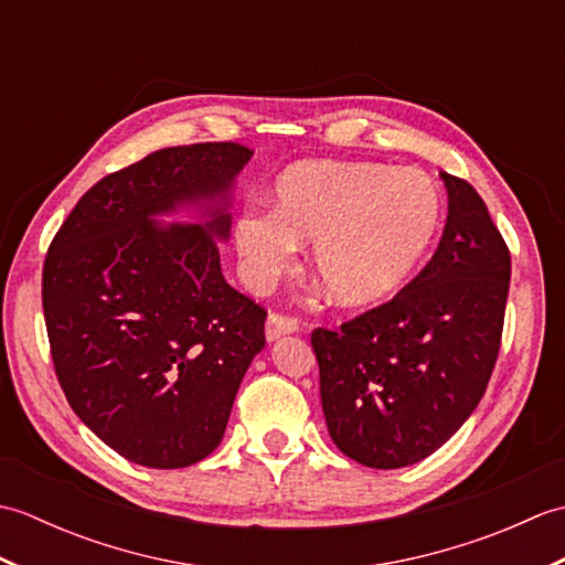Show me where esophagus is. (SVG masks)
Listing matches in <instances>:
<instances>
[{"instance_id":"1","label":"esophagus","mask_w":565,"mask_h":565,"mask_svg":"<svg viewBox=\"0 0 565 565\" xmlns=\"http://www.w3.org/2000/svg\"><path fill=\"white\" fill-rule=\"evenodd\" d=\"M294 332H298L296 318L281 316V313H269L267 330H264V334H267V342H276L279 338H284V334H294Z\"/></svg>"}]
</instances>
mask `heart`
<instances>
[{
    "label": "heart",
    "instance_id": "heart-1",
    "mask_svg": "<svg viewBox=\"0 0 565 565\" xmlns=\"http://www.w3.org/2000/svg\"><path fill=\"white\" fill-rule=\"evenodd\" d=\"M441 194L431 179L376 162L301 160L279 174L269 209L235 221V247L252 286L269 284L310 245V271L332 303L386 301L411 281L441 225Z\"/></svg>",
    "mask_w": 565,
    "mask_h": 565
}]
</instances>
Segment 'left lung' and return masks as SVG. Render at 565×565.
<instances>
[{
	"mask_svg": "<svg viewBox=\"0 0 565 565\" xmlns=\"http://www.w3.org/2000/svg\"><path fill=\"white\" fill-rule=\"evenodd\" d=\"M441 179L449 213L427 267L388 303L310 334L330 437L369 468L417 463L451 439L500 352L510 249L478 191Z\"/></svg>",
	"mask_w": 565,
	"mask_h": 565,
	"instance_id": "left-lung-1",
	"label": "left lung"
}]
</instances>
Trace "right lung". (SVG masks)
Returning a JSON list of instances; mask_svg holds the SVG:
<instances>
[{
  "label": "right lung",
  "mask_w": 565,
  "mask_h": 565,
  "mask_svg": "<svg viewBox=\"0 0 565 565\" xmlns=\"http://www.w3.org/2000/svg\"><path fill=\"white\" fill-rule=\"evenodd\" d=\"M237 142L164 148L104 177L43 264L55 374L77 417L124 459L184 468L218 447L267 310L223 279ZM200 213L196 224L160 214Z\"/></svg>",
  "instance_id": "add662e5"
}]
</instances>
